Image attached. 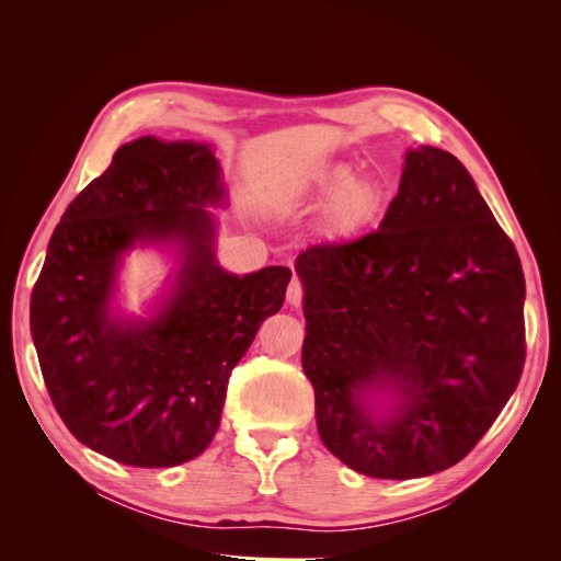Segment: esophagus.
<instances>
[{
	"label": "esophagus",
	"instance_id": "obj_1",
	"mask_svg": "<svg viewBox=\"0 0 561 561\" xmlns=\"http://www.w3.org/2000/svg\"><path fill=\"white\" fill-rule=\"evenodd\" d=\"M301 299H304V285L299 278H293L290 285H287V304H290V307H299Z\"/></svg>",
	"mask_w": 561,
	"mask_h": 561
}]
</instances>
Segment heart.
<instances>
[{
    "label": "heart",
    "instance_id": "heart-1",
    "mask_svg": "<svg viewBox=\"0 0 561 561\" xmlns=\"http://www.w3.org/2000/svg\"><path fill=\"white\" fill-rule=\"evenodd\" d=\"M301 196L325 201L316 231L330 245L358 241L379 222L388 203L386 184L377 175H353V165L346 161L316 168L301 184Z\"/></svg>",
    "mask_w": 561,
    "mask_h": 561
}]
</instances>
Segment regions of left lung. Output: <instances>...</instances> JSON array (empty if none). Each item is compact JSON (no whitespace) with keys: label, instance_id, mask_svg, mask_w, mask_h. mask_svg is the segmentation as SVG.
Returning <instances> with one entry per match:
<instances>
[{"label":"left lung","instance_id":"1","mask_svg":"<svg viewBox=\"0 0 561 561\" xmlns=\"http://www.w3.org/2000/svg\"><path fill=\"white\" fill-rule=\"evenodd\" d=\"M295 271L322 445L379 480L461 461L515 393L526 353L517 250L466 165L410 149L379 229L313 245Z\"/></svg>","mask_w":561,"mask_h":561}]
</instances>
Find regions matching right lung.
Wrapping results in <instances>:
<instances>
[{
    "label": "right lung",
    "mask_w": 561,
    "mask_h": 561,
    "mask_svg": "<svg viewBox=\"0 0 561 561\" xmlns=\"http://www.w3.org/2000/svg\"><path fill=\"white\" fill-rule=\"evenodd\" d=\"M227 203L210 145L154 135L116 149L48 241L30 330L56 412L81 445L138 468H173L210 445L231 369L280 311L287 266L236 276L217 264ZM171 247L176 274L149 319L113 307L123 254Z\"/></svg>",
    "instance_id": "add662e5"
}]
</instances>
